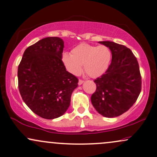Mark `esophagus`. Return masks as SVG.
<instances>
[{"mask_svg":"<svg viewBox=\"0 0 157 157\" xmlns=\"http://www.w3.org/2000/svg\"><path fill=\"white\" fill-rule=\"evenodd\" d=\"M84 82V80H82V79H79V82H78V85H81Z\"/></svg>","mask_w":157,"mask_h":157,"instance_id":"esophagus-1","label":"esophagus"}]
</instances>
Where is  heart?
Segmentation results:
<instances>
[{"label":"heart","instance_id":"obj_1","mask_svg":"<svg viewBox=\"0 0 157 157\" xmlns=\"http://www.w3.org/2000/svg\"><path fill=\"white\" fill-rule=\"evenodd\" d=\"M111 57V51L107 46L81 43L72 50L71 55L64 52L62 61L72 75H78L84 65L85 72L92 78H97L107 70Z\"/></svg>","mask_w":157,"mask_h":157}]
</instances>
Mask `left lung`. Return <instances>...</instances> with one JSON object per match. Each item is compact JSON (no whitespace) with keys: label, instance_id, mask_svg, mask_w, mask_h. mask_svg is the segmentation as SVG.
<instances>
[{"label":"left lung","instance_id":"8db88e82","mask_svg":"<svg viewBox=\"0 0 157 157\" xmlns=\"http://www.w3.org/2000/svg\"><path fill=\"white\" fill-rule=\"evenodd\" d=\"M99 43L112 52V62L101 77L94 79L96 91L91 101L105 117H116L135 103L142 90V77L136 57L129 48L111 41Z\"/></svg>","mask_w":157,"mask_h":157}]
</instances>
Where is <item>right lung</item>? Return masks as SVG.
Wrapping results in <instances>:
<instances>
[{
  "label": "right lung",
  "mask_w": 157,
  "mask_h": 157,
  "mask_svg": "<svg viewBox=\"0 0 157 157\" xmlns=\"http://www.w3.org/2000/svg\"><path fill=\"white\" fill-rule=\"evenodd\" d=\"M64 42L48 37L24 52L17 68L18 88L28 107L42 118L52 120L65 114L78 79L62 61Z\"/></svg>",
  "instance_id": "right-lung-1"
}]
</instances>
